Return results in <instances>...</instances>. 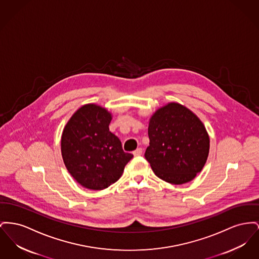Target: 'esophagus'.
Here are the masks:
<instances>
[{"label":"esophagus","instance_id":"1","mask_svg":"<svg viewBox=\"0 0 259 259\" xmlns=\"http://www.w3.org/2000/svg\"><path fill=\"white\" fill-rule=\"evenodd\" d=\"M142 153H143V150H142L141 148H139L136 151L133 152V154H134L135 156H140V155H142Z\"/></svg>","mask_w":259,"mask_h":259}]
</instances>
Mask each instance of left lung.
I'll return each instance as SVG.
<instances>
[{
  "mask_svg": "<svg viewBox=\"0 0 259 259\" xmlns=\"http://www.w3.org/2000/svg\"><path fill=\"white\" fill-rule=\"evenodd\" d=\"M150 146L145 152L154 174L165 182H190L204 166L209 137L196 114L171 103L159 108L149 124Z\"/></svg>",
  "mask_w": 259,
  "mask_h": 259,
  "instance_id": "obj_1",
  "label": "left lung"
}]
</instances>
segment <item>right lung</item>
<instances>
[{
  "mask_svg": "<svg viewBox=\"0 0 259 259\" xmlns=\"http://www.w3.org/2000/svg\"><path fill=\"white\" fill-rule=\"evenodd\" d=\"M110 120L106 108L86 105L72 115L62 132L64 164L77 182L91 190H104L116 182L133 157L109 131Z\"/></svg>",
  "mask_w": 259,
  "mask_h": 259,
  "instance_id": "obj_1",
  "label": "right lung"
}]
</instances>
